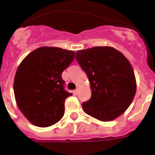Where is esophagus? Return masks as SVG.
<instances>
[{
	"instance_id": "esophagus-1",
	"label": "esophagus",
	"mask_w": 155,
	"mask_h": 155,
	"mask_svg": "<svg viewBox=\"0 0 155 155\" xmlns=\"http://www.w3.org/2000/svg\"><path fill=\"white\" fill-rule=\"evenodd\" d=\"M79 88L78 87V88H77V89H75L74 90V94L75 95H78V93H79Z\"/></svg>"
}]
</instances>
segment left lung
I'll use <instances>...</instances> for the list:
<instances>
[{
	"instance_id": "left-lung-1",
	"label": "left lung",
	"mask_w": 155,
	"mask_h": 155,
	"mask_svg": "<svg viewBox=\"0 0 155 155\" xmlns=\"http://www.w3.org/2000/svg\"><path fill=\"white\" fill-rule=\"evenodd\" d=\"M75 57L91 86V98L82 104L84 113L103 122L123 114L137 88L134 70L124 54L110 46H96L78 50Z\"/></svg>"
}]
</instances>
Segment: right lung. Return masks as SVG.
Returning <instances> with one entry per match:
<instances>
[{
	"label": "right lung",
	"instance_id": "1",
	"mask_svg": "<svg viewBox=\"0 0 155 155\" xmlns=\"http://www.w3.org/2000/svg\"><path fill=\"white\" fill-rule=\"evenodd\" d=\"M74 55L71 50L42 46L18 66L14 81L16 103L33 125L50 127L64 116V101L72 94L64 89L61 74Z\"/></svg>",
	"mask_w": 155,
	"mask_h": 155
}]
</instances>
